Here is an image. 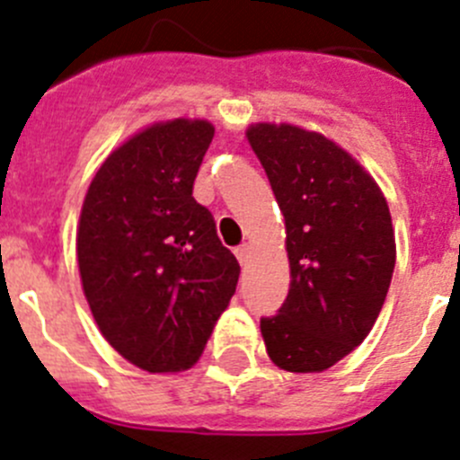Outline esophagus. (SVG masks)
<instances>
[{"label":"esophagus","mask_w":460,"mask_h":460,"mask_svg":"<svg viewBox=\"0 0 460 460\" xmlns=\"http://www.w3.org/2000/svg\"><path fill=\"white\" fill-rule=\"evenodd\" d=\"M250 252H252V245L250 243H243V245H239V248H234V254H236V259H239L241 266H245V263H248Z\"/></svg>","instance_id":"1"}]
</instances>
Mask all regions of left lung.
I'll return each instance as SVG.
<instances>
[{
  "mask_svg": "<svg viewBox=\"0 0 460 460\" xmlns=\"http://www.w3.org/2000/svg\"><path fill=\"white\" fill-rule=\"evenodd\" d=\"M286 221L288 297L261 317L270 360L320 374L353 351L378 320L395 266L389 206L378 183L340 145L295 125H250Z\"/></svg>",
  "mask_w": 460,
  "mask_h": 460,
  "instance_id": "obj_1",
  "label": "left lung"
}]
</instances>
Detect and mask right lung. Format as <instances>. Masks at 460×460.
Wrapping results in <instances>:
<instances>
[{
    "label": "right lung",
    "mask_w": 460,
    "mask_h": 460,
    "mask_svg": "<svg viewBox=\"0 0 460 460\" xmlns=\"http://www.w3.org/2000/svg\"><path fill=\"white\" fill-rule=\"evenodd\" d=\"M208 120L156 122L107 156L77 228L82 288L100 333L149 374L201 358L239 279L215 217L192 197Z\"/></svg>",
    "instance_id": "obj_1"
}]
</instances>
